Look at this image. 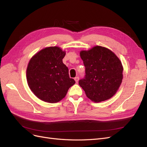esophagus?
Wrapping results in <instances>:
<instances>
[{"label": "esophagus", "mask_w": 147, "mask_h": 147, "mask_svg": "<svg viewBox=\"0 0 147 147\" xmlns=\"http://www.w3.org/2000/svg\"><path fill=\"white\" fill-rule=\"evenodd\" d=\"M79 78L78 76H77V77H76V78H74V80H75V81H76V82H78L79 81Z\"/></svg>", "instance_id": "obj_1"}]
</instances>
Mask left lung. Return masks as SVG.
I'll list each match as a JSON object with an SVG mask.
<instances>
[{
  "instance_id": "left-lung-1",
  "label": "left lung",
  "mask_w": 147,
  "mask_h": 147,
  "mask_svg": "<svg viewBox=\"0 0 147 147\" xmlns=\"http://www.w3.org/2000/svg\"><path fill=\"white\" fill-rule=\"evenodd\" d=\"M80 56L86 68V75L79 86L92 101L110 99L119 88L123 79V66L117 55L105 47L96 46L82 51Z\"/></svg>"
}]
</instances>
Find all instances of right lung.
I'll use <instances>...</instances> for the list:
<instances>
[{
  "label": "right lung",
  "mask_w": 147,
  "mask_h": 147,
  "mask_svg": "<svg viewBox=\"0 0 147 147\" xmlns=\"http://www.w3.org/2000/svg\"><path fill=\"white\" fill-rule=\"evenodd\" d=\"M65 52L57 46L48 47L32 57L27 68L28 86L41 100L59 102L75 84L62 59Z\"/></svg>",
  "instance_id": "add662e5"
}]
</instances>
